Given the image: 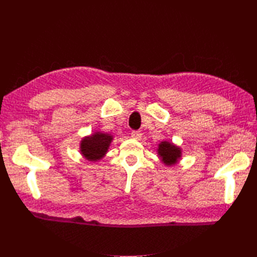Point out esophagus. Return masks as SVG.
Here are the masks:
<instances>
[{
	"mask_svg": "<svg viewBox=\"0 0 257 257\" xmlns=\"http://www.w3.org/2000/svg\"><path fill=\"white\" fill-rule=\"evenodd\" d=\"M141 137H143V134H141L140 132H137V130H135V132L132 133V138H134L136 140L141 139Z\"/></svg>",
	"mask_w": 257,
	"mask_h": 257,
	"instance_id": "obj_1",
	"label": "esophagus"
}]
</instances>
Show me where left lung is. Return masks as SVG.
<instances>
[{
	"instance_id": "8db88e82",
	"label": "left lung",
	"mask_w": 257,
	"mask_h": 257,
	"mask_svg": "<svg viewBox=\"0 0 257 257\" xmlns=\"http://www.w3.org/2000/svg\"><path fill=\"white\" fill-rule=\"evenodd\" d=\"M157 151L161 162L167 167L176 166L182 157L181 148L172 143H169V141H161L158 145Z\"/></svg>"
}]
</instances>
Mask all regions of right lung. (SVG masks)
Listing matches in <instances>:
<instances>
[{
    "instance_id": "1",
    "label": "right lung",
    "mask_w": 257,
    "mask_h": 257,
    "mask_svg": "<svg viewBox=\"0 0 257 257\" xmlns=\"http://www.w3.org/2000/svg\"><path fill=\"white\" fill-rule=\"evenodd\" d=\"M113 137L111 135L95 132L90 136L84 137L80 141L79 151L86 160L88 161H98L101 160L108 152L109 147Z\"/></svg>"
}]
</instances>
